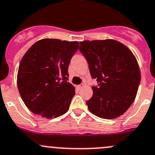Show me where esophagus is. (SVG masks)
Here are the masks:
<instances>
[{
	"mask_svg": "<svg viewBox=\"0 0 155 155\" xmlns=\"http://www.w3.org/2000/svg\"><path fill=\"white\" fill-rule=\"evenodd\" d=\"M84 84H80V85H78V88L82 89L84 87Z\"/></svg>",
	"mask_w": 155,
	"mask_h": 155,
	"instance_id": "obj_1",
	"label": "esophagus"
}]
</instances>
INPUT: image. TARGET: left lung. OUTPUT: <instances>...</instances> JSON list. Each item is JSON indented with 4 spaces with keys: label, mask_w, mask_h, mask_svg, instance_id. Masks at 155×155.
<instances>
[{
    "label": "left lung",
    "mask_w": 155,
    "mask_h": 155,
    "mask_svg": "<svg viewBox=\"0 0 155 155\" xmlns=\"http://www.w3.org/2000/svg\"><path fill=\"white\" fill-rule=\"evenodd\" d=\"M79 50L97 81L86 102L90 112L104 119L120 117L132 104L138 90L140 71L136 58L127 46L113 39L81 41Z\"/></svg>",
    "instance_id": "8db88e82"
}]
</instances>
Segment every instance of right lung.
I'll return each instance as SVG.
<instances>
[{"label":"right lung","mask_w":155,"mask_h":155,"mask_svg":"<svg viewBox=\"0 0 155 155\" xmlns=\"http://www.w3.org/2000/svg\"><path fill=\"white\" fill-rule=\"evenodd\" d=\"M78 42L45 38L23 56L17 84L28 109L47 119L60 117L69 109L75 88L68 82V66Z\"/></svg>","instance_id":"right-lung-1"}]
</instances>
